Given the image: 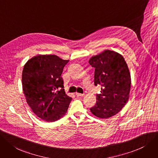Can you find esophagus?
<instances>
[{
  "instance_id": "34e87169",
  "label": "esophagus",
  "mask_w": 158,
  "mask_h": 158,
  "mask_svg": "<svg viewBox=\"0 0 158 158\" xmlns=\"http://www.w3.org/2000/svg\"><path fill=\"white\" fill-rule=\"evenodd\" d=\"M76 95H77V97H83L84 95V94L79 93H76Z\"/></svg>"
}]
</instances>
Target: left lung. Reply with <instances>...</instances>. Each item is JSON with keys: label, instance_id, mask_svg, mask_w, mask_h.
<instances>
[{"label": "left lung", "instance_id": "1", "mask_svg": "<svg viewBox=\"0 0 158 158\" xmlns=\"http://www.w3.org/2000/svg\"><path fill=\"white\" fill-rule=\"evenodd\" d=\"M94 69V83L101 86L97 102L90 108L94 115L108 118L115 115L127 103L131 87L128 65L123 56L106 50L89 61Z\"/></svg>", "mask_w": 158, "mask_h": 158}]
</instances>
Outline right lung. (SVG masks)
Returning <instances> with one entry per match:
<instances>
[{"instance_id":"obj_1","label":"right lung","mask_w":158,"mask_h":158,"mask_svg":"<svg viewBox=\"0 0 158 158\" xmlns=\"http://www.w3.org/2000/svg\"><path fill=\"white\" fill-rule=\"evenodd\" d=\"M68 62L56 55L40 54L24 66L22 85L27 102L44 121H58L67 111L72 98L65 94L61 74Z\"/></svg>"}]
</instances>
